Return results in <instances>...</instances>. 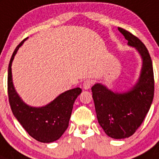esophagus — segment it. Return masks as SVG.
Segmentation results:
<instances>
[{
	"label": "esophagus",
	"mask_w": 159,
	"mask_h": 159,
	"mask_svg": "<svg viewBox=\"0 0 159 159\" xmlns=\"http://www.w3.org/2000/svg\"><path fill=\"white\" fill-rule=\"evenodd\" d=\"M92 84H93V81L91 80H86L84 82V84H83V88H84V89H85V90H88V89H90Z\"/></svg>",
	"instance_id": "esophagus-1"
}]
</instances>
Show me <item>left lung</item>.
Here are the masks:
<instances>
[{
	"label": "left lung",
	"mask_w": 159,
	"mask_h": 159,
	"mask_svg": "<svg viewBox=\"0 0 159 159\" xmlns=\"http://www.w3.org/2000/svg\"><path fill=\"white\" fill-rule=\"evenodd\" d=\"M129 47L142 60L138 82L127 92L117 93L97 83L92 87L99 124L108 137L122 139L132 136L144 120L151 106L154 92L153 65L146 46L129 31L118 28Z\"/></svg>",
	"instance_id": "1"
}]
</instances>
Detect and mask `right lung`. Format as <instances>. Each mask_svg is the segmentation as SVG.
<instances>
[{"label":"right lung","mask_w":159,"mask_h":159,"mask_svg":"<svg viewBox=\"0 0 159 159\" xmlns=\"http://www.w3.org/2000/svg\"><path fill=\"white\" fill-rule=\"evenodd\" d=\"M27 39L16 47L9 61L8 69L9 104L13 114L32 138L40 142L50 143L60 138L68 127L73 104L82 89L75 88L66 91L45 106L33 107L25 104L14 89L11 66L18 49Z\"/></svg>","instance_id":"add662e5"}]
</instances>
